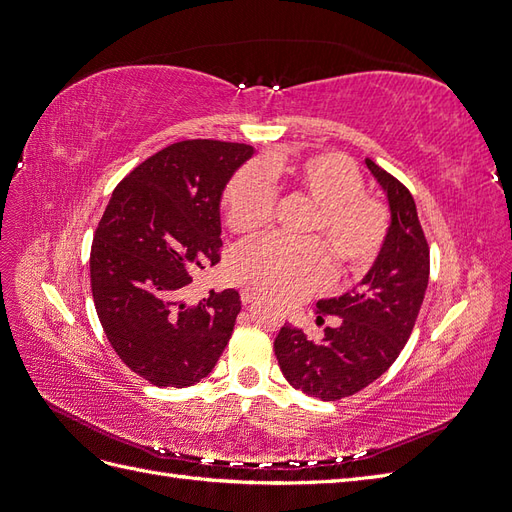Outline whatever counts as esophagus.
<instances>
[{
    "instance_id": "1",
    "label": "esophagus",
    "mask_w": 512,
    "mask_h": 512,
    "mask_svg": "<svg viewBox=\"0 0 512 512\" xmlns=\"http://www.w3.org/2000/svg\"><path fill=\"white\" fill-rule=\"evenodd\" d=\"M256 301H258V294L254 290H250V288H243L241 290V303L243 305H252Z\"/></svg>"
}]
</instances>
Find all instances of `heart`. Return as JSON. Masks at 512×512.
<instances>
[{
  "instance_id": "1",
  "label": "heart",
  "mask_w": 512,
  "mask_h": 512,
  "mask_svg": "<svg viewBox=\"0 0 512 512\" xmlns=\"http://www.w3.org/2000/svg\"><path fill=\"white\" fill-rule=\"evenodd\" d=\"M273 190L303 196L314 205L303 235L323 243L337 271L359 273L376 260L389 213L380 200L363 194V175L350 160L335 153L273 156L258 168H241L224 194L228 228L235 235L258 232L271 218ZM321 248L316 241L258 239L235 252L230 275L273 299H301L329 280L331 265Z\"/></svg>"
}]
</instances>
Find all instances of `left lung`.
<instances>
[{
	"label": "left lung",
	"instance_id": "left-lung-1",
	"mask_svg": "<svg viewBox=\"0 0 512 512\" xmlns=\"http://www.w3.org/2000/svg\"><path fill=\"white\" fill-rule=\"evenodd\" d=\"M391 211L386 239L359 286L320 299V314L337 316L322 339L284 324L275 356L294 389L322 401L359 393L378 380L404 350L429 282V245L412 194L376 162L365 160ZM322 320V316H318Z\"/></svg>",
	"mask_w": 512,
	"mask_h": 512
}]
</instances>
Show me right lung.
Wrapping results in <instances>:
<instances>
[{
	"label": "right lung",
	"mask_w": 512,
	"mask_h": 512,
	"mask_svg": "<svg viewBox=\"0 0 512 512\" xmlns=\"http://www.w3.org/2000/svg\"><path fill=\"white\" fill-rule=\"evenodd\" d=\"M254 147L170 145L123 179L96 228L89 273L108 342L153 386H192L218 363L241 312L235 288L183 301L192 273L220 262V205Z\"/></svg>",
	"instance_id": "obj_1"
}]
</instances>
